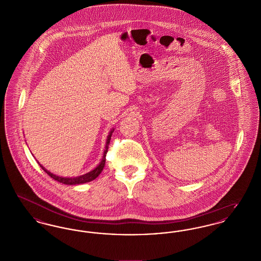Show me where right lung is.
Segmentation results:
<instances>
[{"mask_svg": "<svg viewBox=\"0 0 261 261\" xmlns=\"http://www.w3.org/2000/svg\"><path fill=\"white\" fill-rule=\"evenodd\" d=\"M113 131H114V129H112L110 134L108 135L107 143H106V148H105V150H103V155H102V159H101V161L99 162V165L96 168H94L92 171L88 172V173L83 174V175H80V176H77V177H61V176L50 173L49 170H47L45 167H43L39 162L38 163H39V165L42 167V169L46 173L50 176L53 179H55L56 181L62 183V184H65V185H78V184H84V183H87V182H91V181L95 180L99 176L100 172L102 171L103 167H105L106 155H107V152H108V149H109V145H110L111 138H112Z\"/></svg>", "mask_w": 261, "mask_h": 261, "instance_id": "add662e5", "label": "right lung"}]
</instances>
